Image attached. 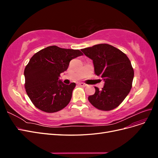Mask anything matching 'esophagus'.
<instances>
[{
    "instance_id": "1",
    "label": "esophagus",
    "mask_w": 158,
    "mask_h": 158,
    "mask_svg": "<svg viewBox=\"0 0 158 158\" xmlns=\"http://www.w3.org/2000/svg\"><path fill=\"white\" fill-rule=\"evenodd\" d=\"M79 85H81V86H82V87H85V86H86V85H87L86 84H85V83H84V82H80V83H79Z\"/></svg>"
}]
</instances>
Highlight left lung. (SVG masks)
<instances>
[{"label":"left lung","instance_id":"1","mask_svg":"<svg viewBox=\"0 0 158 158\" xmlns=\"http://www.w3.org/2000/svg\"><path fill=\"white\" fill-rule=\"evenodd\" d=\"M84 54L93 60L95 74L105 81L103 88L89 95L94 107L102 111L117 107L132 88L134 70L128 56L111 45L102 44L82 49Z\"/></svg>","mask_w":158,"mask_h":158}]
</instances>
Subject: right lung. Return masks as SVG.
<instances>
[{
	"mask_svg": "<svg viewBox=\"0 0 158 158\" xmlns=\"http://www.w3.org/2000/svg\"><path fill=\"white\" fill-rule=\"evenodd\" d=\"M83 53L80 50L47 47L33 55L24 70L26 93L33 104L41 111L55 113L69 103L74 82L66 85L59 80L67 70L70 61Z\"/></svg>",
	"mask_w": 158,
	"mask_h": 158,
	"instance_id": "obj_1",
	"label": "right lung"
}]
</instances>
